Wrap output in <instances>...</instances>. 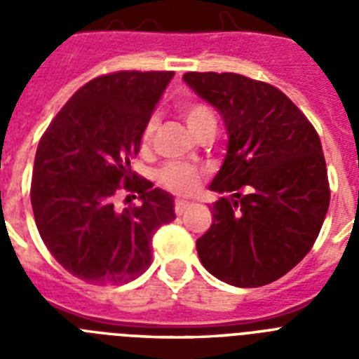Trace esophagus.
I'll list each match as a JSON object with an SVG mask.
<instances>
[{"label": "esophagus", "mask_w": 359, "mask_h": 359, "mask_svg": "<svg viewBox=\"0 0 359 359\" xmlns=\"http://www.w3.org/2000/svg\"><path fill=\"white\" fill-rule=\"evenodd\" d=\"M189 207L190 201H185V199H176V201H174V212H176L177 215H182Z\"/></svg>", "instance_id": "34e87169"}]
</instances>
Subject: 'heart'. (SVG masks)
<instances>
[{
  "mask_svg": "<svg viewBox=\"0 0 359 359\" xmlns=\"http://www.w3.org/2000/svg\"><path fill=\"white\" fill-rule=\"evenodd\" d=\"M183 118H185L187 126L194 135L201 133L203 129L208 126H215L214 113L210 107L205 106L201 102H187L180 107ZM156 131V120H149L145 126L144 133H142V144L147 145L152 140V135ZM156 180L163 189L170 190L174 194H190L194 192L198 187L199 180H201V172L196 167H190L185 163H167L163 165L156 172Z\"/></svg>",
  "mask_w": 359,
  "mask_h": 359,
  "instance_id": "heart-1",
  "label": "heart"
}]
</instances>
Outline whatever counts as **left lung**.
Segmentation results:
<instances>
[{"mask_svg": "<svg viewBox=\"0 0 359 359\" xmlns=\"http://www.w3.org/2000/svg\"><path fill=\"white\" fill-rule=\"evenodd\" d=\"M183 81L221 113L224 163L210 190L230 194L212 207L198 239L201 264L237 287L271 284L313 248L331 189L318 133L278 88L239 73L189 72Z\"/></svg>", "mask_w": 359, "mask_h": 359, "instance_id": "left-lung-1", "label": "left lung"}]
</instances>
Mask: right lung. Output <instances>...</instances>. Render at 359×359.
Listing matches in <instances>:
<instances>
[{"instance_id": "add662e5", "label": "right lung", "mask_w": 359, "mask_h": 359, "mask_svg": "<svg viewBox=\"0 0 359 359\" xmlns=\"http://www.w3.org/2000/svg\"><path fill=\"white\" fill-rule=\"evenodd\" d=\"M172 75L133 69L91 79L41 136L32 210L43 243L73 277L98 286L135 280L151 266L152 236L176 219L172 198L131 170ZM120 191L138 194L141 205L118 211Z\"/></svg>"}]
</instances>
